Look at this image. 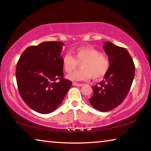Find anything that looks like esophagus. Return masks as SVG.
<instances>
[{"label":"esophagus","mask_w":151,"mask_h":151,"mask_svg":"<svg viewBox=\"0 0 151 151\" xmlns=\"http://www.w3.org/2000/svg\"><path fill=\"white\" fill-rule=\"evenodd\" d=\"M73 85L76 86H82L83 85V84H78V83H73Z\"/></svg>","instance_id":"esophagus-1"}]
</instances>
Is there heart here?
<instances>
[{"label": "heart", "mask_w": 151, "mask_h": 151, "mask_svg": "<svg viewBox=\"0 0 151 151\" xmlns=\"http://www.w3.org/2000/svg\"><path fill=\"white\" fill-rule=\"evenodd\" d=\"M81 63V69L67 76L72 81H86L91 77L99 80L108 71L110 60L108 56L91 47H82L75 51L74 57L69 53L64 55L62 65L66 73H72Z\"/></svg>", "instance_id": "b5f03b06"}]
</instances>
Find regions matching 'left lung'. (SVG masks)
Wrapping results in <instances>:
<instances>
[{"label":"left lung","instance_id":"1","mask_svg":"<svg viewBox=\"0 0 151 151\" xmlns=\"http://www.w3.org/2000/svg\"><path fill=\"white\" fill-rule=\"evenodd\" d=\"M104 50L110 60L104 80L92 86L93 95L89 101L94 109L107 112L116 108L126 98L134 76L135 66L126 48L105 42Z\"/></svg>","mask_w":151,"mask_h":151}]
</instances>
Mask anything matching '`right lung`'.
I'll return each instance as SVG.
<instances>
[{"mask_svg":"<svg viewBox=\"0 0 151 151\" xmlns=\"http://www.w3.org/2000/svg\"><path fill=\"white\" fill-rule=\"evenodd\" d=\"M64 43L44 42L26 48L17 64L16 78L20 96L35 111L50 113L62 103L72 82L63 77Z\"/></svg>","mask_w":151,"mask_h":151,"instance_id":"add662e5","label":"right lung"}]
</instances>
